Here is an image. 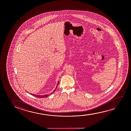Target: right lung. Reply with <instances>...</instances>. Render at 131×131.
I'll list each match as a JSON object with an SVG mask.
<instances>
[{
    "label": "right lung",
    "instance_id": "right-lung-1",
    "mask_svg": "<svg viewBox=\"0 0 131 131\" xmlns=\"http://www.w3.org/2000/svg\"><path fill=\"white\" fill-rule=\"evenodd\" d=\"M59 81L58 82V84H57V86H56V89L55 90H54V91H53V92H52V93H50V94H46V95H36V94H32V93H30L31 95H32V96H34V97H38V98H44V97H48V96H50L51 94H52V93H54V92L56 91V89H57V87L58 85V84H59Z\"/></svg>",
    "mask_w": 131,
    "mask_h": 131
}]
</instances>
